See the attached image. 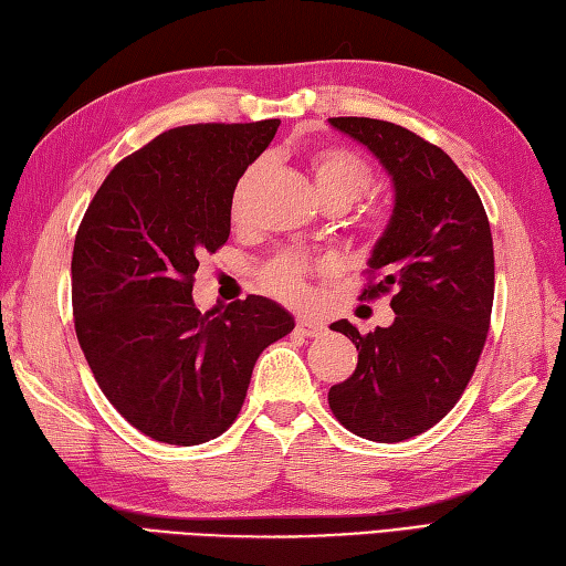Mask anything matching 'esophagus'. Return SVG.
<instances>
[{
  "mask_svg": "<svg viewBox=\"0 0 566 566\" xmlns=\"http://www.w3.org/2000/svg\"><path fill=\"white\" fill-rule=\"evenodd\" d=\"M295 332L307 336V338H315V336H322V334H324V324H322V322H315V319H310V317H297Z\"/></svg>",
  "mask_w": 566,
  "mask_h": 566,
  "instance_id": "esophagus-1",
  "label": "esophagus"
}]
</instances>
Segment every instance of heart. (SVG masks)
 I'll list each match as a JSON object with an SVG mask.
<instances>
[{"instance_id": "b5f03b06", "label": "heart", "mask_w": 566, "mask_h": 566, "mask_svg": "<svg viewBox=\"0 0 566 566\" xmlns=\"http://www.w3.org/2000/svg\"><path fill=\"white\" fill-rule=\"evenodd\" d=\"M307 167L319 198L332 210L348 208L363 193H368L375 179L370 161L358 155L356 149L344 145H322L312 149L307 155ZM259 174L261 165L256 161L237 181L230 203L234 220L242 218L247 193L251 184L259 179ZM356 224L363 234L380 237L389 224V208L380 203V200H370V203L360 208ZM315 271H319V263H312L307 256L297 254V251H281V254H275L263 263L259 271V283L263 285V291L271 293L273 297L285 300V303H303L307 295V279Z\"/></svg>"}]
</instances>
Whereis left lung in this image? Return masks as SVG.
Instances as JSON below:
<instances>
[{
  "mask_svg": "<svg viewBox=\"0 0 566 566\" xmlns=\"http://www.w3.org/2000/svg\"><path fill=\"white\" fill-rule=\"evenodd\" d=\"M366 145L395 181V210L370 256L360 300L392 295L395 322L360 334L348 380L329 389L336 421L360 438L399 443L458 405L480 363L494 305V242L480 196L441 147L397 123L329 118Z\"/></svg>",
  "mask_w": 566,
  "mask_h": 566,
  "instance_id": "8db88e82",
  "label": "left lung"
}]
</instances>
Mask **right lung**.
<instances>
[{
  "instance_id": "obj_1",
  "label": "right lung",
  "mask_w": 566,
  "mask_h": 566,
  "mask_svg": "<svg viewBox=\"0 0 566 566\" xmlns=\"http://www.w3.org/2000/svg\"><path fill=\"white\" fill-rule=\"evenodd\" d=\"M281 120L196 123L120 159L74 237L72 312L102 392L137 431L169 446L218 438L251 370L293 317L261 295L200 315L198 259L230 237L237 181Z\"/></svg>"
}]
</instances>
